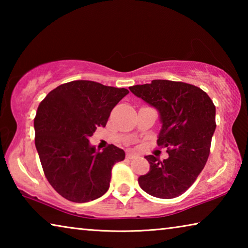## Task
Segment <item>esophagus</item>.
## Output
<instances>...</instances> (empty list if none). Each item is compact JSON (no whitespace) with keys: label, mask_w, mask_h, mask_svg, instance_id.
I'll list each match as a JSON object with an SVG mask.
<instances>
[{"label":"esophagus","mask_w":248,"mask_h":248,"mask_svg":"<svg viewBox=\"0 0 248 248\" xmlns=\"http://www.w3.org/2000/svg\"><path fill=\"white\" fill-rule=\"evenodd\" d=\"M134 157H137V155L134 154V153H132V152H128V153H127V158L132 159V158H134Z\"/></svg>","instance_id":"34e87169"}]
</instances>
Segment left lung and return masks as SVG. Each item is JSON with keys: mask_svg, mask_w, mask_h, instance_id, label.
<instances>
[{"mask_svg": "<svg viewBox=\"0 0 248 248\" xmlns=\"http://www.w3.org/2000/svg\"><path fill=\"white\" fill-rule=\"evenodd\" d=\"M129 90L158 110L163 125L157 145L169 153L163 161L145 156L150 171L138 182L151 196L176 198L195 183L208 161L217 127L215 104L200 87L184 82L153 79Z\"/></svg>", "mask_w": 248, "mask_h": 248, "instance_id": "1", "label": "left lung"}]
</instances>
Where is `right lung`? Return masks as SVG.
<instances>
[{
  "label": "right lung",
  "mask_w": 248,
  "mask_h": 248,
  "mask_svg": "<svg viewBox=\"0 0 248 248\" xmlns=\"http://www.w3.org/2000/svg\"><path fill=\"white\" fill-rule=\"evenodd\" d=\"M128 93L78 79L58 86L41 100L33 120L35 145L46 178L63 198L89 202L108 190L112 166L124 161V152L114 144L96 152L89 138L106 125Z\"/></svg>",
  "instance_id": "1"
}]
</instances>
